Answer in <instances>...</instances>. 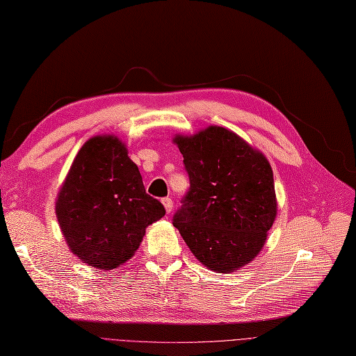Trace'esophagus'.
<instances>
[{"label": "esophagus", "instance_id": "esophagus-1", "mask_svg": "<svg viewBox=\"0 0 356 356\" xmlns=\"http://www.w3.org/2000/svg\"><path fill=\"white\" fill-rule=\"evenodd\" d=\"M161 203H163V207H165V209H166L168 213L172 211V207H174V202H172L170 197H165L163 200H161Z\"/></svg>", "mask_w": 356, "mask_h": 356}]
</instances>
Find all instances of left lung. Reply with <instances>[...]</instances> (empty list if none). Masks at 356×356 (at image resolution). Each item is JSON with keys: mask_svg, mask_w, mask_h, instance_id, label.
<instances>
[{"mask_svg": "<svg viewBox=\"0 0 356 356\" xmlns=\"http://www.w3.org/2000/svg\"><path fill=\"white\" fill-rule=\"evenodd\" d=\"M190 188L172 224L191 252L213 272L254 260L276 218L273 170L263 153L220 126L175 136Z\"/></svg>", "mask_w": 356, "mask_h": 356, "instance_id": "obj_1", "label": "left lung"}]
</instances>
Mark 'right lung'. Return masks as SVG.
<instances>
[{"mask_svg":"<svg viewBox=\"0 0 356 356\" xmlns=\"http://www.w3.org/2000/svg\"><path fill=\"white\" fill-rule=\"evenodd\" d=\"M145 193L138 166L113 135L90 138L75 156L56 200V217L79 260L113 270L131 260L145 229L165 215Z\"/></svg>","mask_w":356,"mask_h":356,"instance_id":"1","label":"right lung"}]
</instances>
